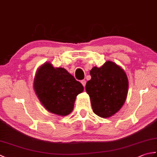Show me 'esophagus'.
<instances>
[{
  "mask_svg": "<svg viewBox=\"0 0 157 157\" xmlns=\"http://www.w3.org/2000/svg\"><path fill=\"white\" fill-rule=\"evenodd\" d=\"M81 83H82V84L83 85V86H84V87H85V86L86 84V81L84 80V79H83V80L81 81Z\"/></svg>",
  "mask_w": 157,
  "mask_h": 157,
  "instance_id": "1",
  "label": "esophagus"
}]
</instances>
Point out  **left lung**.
Listing matches in <instances>:
<instances>
[{"mask_svg": "<svg viewBox=\"0 0 157 157\" xmlns=\"http://www.w3.org/2000/svg\"><path fill=\"white\" fill-rule=\"evenodd\" d=\"M91 79L86 83L93 112L102 118L117 113L125 102L128 92V79L124 70L115 63L107 61L101 67L90 71Z\"/></svg>", "mask_w": 157, "mask_h": 157, "instance_id": "obj_1", "label": "left lung"}]
</instances>
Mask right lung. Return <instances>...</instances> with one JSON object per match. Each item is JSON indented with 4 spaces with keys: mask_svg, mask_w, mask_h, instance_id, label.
I'll list each match as a JSON object with an SVG mask.
<instances>
[{
    "mask_svg": "<svg viewBox=\"0 0 157 157\" xmlns=\"http://www.w3.org/2000/svg\"><path fill=\"white\" fill-rule=\"evenodd\" d=\"M33 86L44 107L60 116H66L72 112L77 96L84 91L81 83L65 69L55 67L49 62L39 67Z\"/></svg>",
    "mask_w": 157,
    "mask_h": 157,
    "instance_id": "1",
    "label": "right lung"
}]
</instances>
